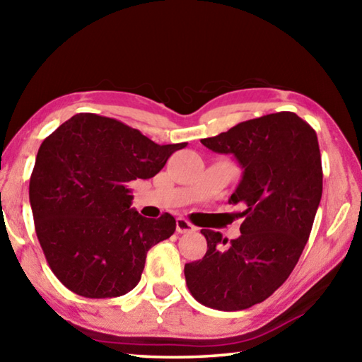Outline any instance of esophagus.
I'll return each instance as SVG.
<instances>
[{"label": "esophagus", "instance_id": "34e87169", "mask_svg": "<svg viewBox=\"0 0 362 362\" xmlns=\"http://www.w3.org/2000/svg\"><path fill=\"white\" fill-rule=\"evenodd\" d=\"M175 229L179 233H188V232H194L196 228L193 224H191L188 219L185 218H177L175 219Z\"/></svg>", "mask_w": 362, "mask_h": 362}]
</instances>
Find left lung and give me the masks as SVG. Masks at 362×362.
<instances>
[{
  "label": "left lung",
  "mask_w": 362,
  "mask_h": 362,
  "mask_svg": "<svg viewBox=\"0 0 362 362\" xmlns=\"http://www.w3.org/2000/svg\"><path fill=\"white\" fill-rule=\"evenodd\" d=\"M201 143L232 153L243 168L229 202L246 210L235 240L201 230L207 252L185 265L187 286L207 308L247 309L284 284L308 243L323 189L317 133L295 112L281 111Z\"/></svg>",
  "instance_id": "1"
}]
</instances>
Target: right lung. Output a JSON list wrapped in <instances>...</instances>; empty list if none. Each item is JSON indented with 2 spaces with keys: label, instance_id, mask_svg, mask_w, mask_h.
Returning a JSON list of instances; mask_svg holds the SVG:
<instances>
[{
  "label": "right lung",
  "instance_id": "obj_1",
  "mask_svg": "<svg viewBox=\"0 0 362 362\" xmlns=\"http://www.w3.org/2000/svg\"><path fill=\"white\" fill-rule=\"evenodd\" d=\"M180 144H155L120 120L80 112L40 144L30 180L34 228L49 268L86 298H112L141 279L147 251L175 219L130 209L129 182L158 174Z\"/></svg>",
  "mask_w": 362,
  "mask_h": 362
}]
</instances>
